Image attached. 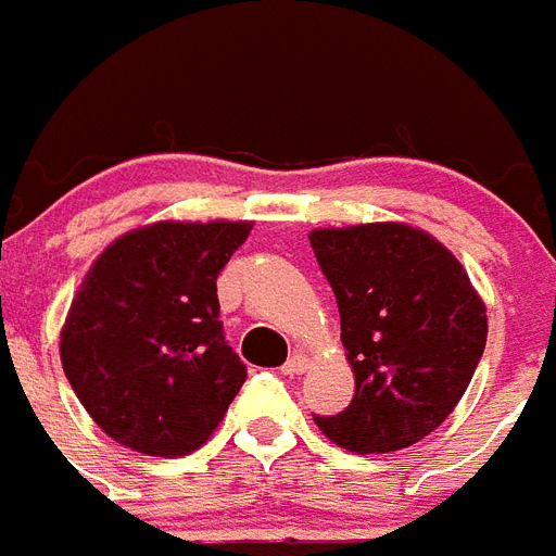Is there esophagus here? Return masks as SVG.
<instances>
[{
  "mask_svg": "<svg viewBox=\"0 0 556 556\" xmlns=\"http://www.w3.org/2000/svg\"><path fill=\"white\" fill-rule=\"evenodd\" d=\"M305 371H308V356L300 354V351L288 356V363L282 365V374H286V377H300V374Z\"/></svg>",
  "mask_w": 556,
  "mask_h": 556,
  "instance_id": "obj_1",
  "label": "esophagus"
}]
</instances>
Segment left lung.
<instances>
[{
    "label": "left lung",
    "mask_w": 556,
    "mask_h": 556,
    "mask_svg": "<svg viewBox=\"0 0 556 556\" xmlns=\"http://www.w3.org/2000/svg\"><path fill=\"white\" fill-rule=\"evenodd\" d=\"M308 239L356 382L349 408L314 422L356 454L408 448L466 394L489 337L485 302L457 256L414 225L314 228Z\"/></svg>",
    "instance_id": "left-lung-1"
}]
</instances>
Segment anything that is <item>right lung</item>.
Returning a JSON list of instances; mask_svg holds the SVG:
<instances>
[{
    "mask_svg": "<svg viewBox=\"0 0 556 556\" xmlns=\"http://www.w3.org/2000/svg\"><path fill=\"white\" fill-rule=\"evenodd\" d=\"M254 223L142 225L85 274L59 356L90 419L148 457L202 448L245 382L225 345L216 277Z\"/></svg>",
    "mask_w": 556,
    "mask_h": 556,
    "instance_id": "right-lung-1",
    "label": "right lung"
}]
</instances>
